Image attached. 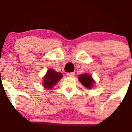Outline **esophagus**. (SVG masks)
Listing matches in <instances>:
<instances>
[{"mask_svg":"<svg viewBox=\"0 0 132 132\" xmlns=\"http://www.w3.org/2000/svg\"><path fill=\"white\" fill-rule=\"evenodd\" d=\"M67 76H69V77H73L75 76V73L74 72H71V73H67Z\"/></svg>","mask_w":132,"mask_h":132,"instance_id":"obj_1","label":"esophagus"}]
</instances>
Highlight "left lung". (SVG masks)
<instances>
[{"label": "left lung", "mask_w": 132, "mask_h": 132, "mask_svg": "<svg viewBox=\"0 0 132 132\" xmlns=\"http://www.w3.org/2000/svg\"><path fill=\"white\" fill-rule=\"evenodd\" d=\"M78 79L80 80V83H82V85L88 89H91L93 86V84L95 83L94 80L93 79L91 76L88 73L79 75Z\"/></svg>", "instance_id": "left-lung-1"}]
</instances>
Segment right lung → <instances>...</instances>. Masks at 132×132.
<instances>
[{
  "label": "right lung",
  "mask_w": 132,
  "mask_h": 132,
  "mask_svg": "<svg viewBox=\"0 0 132 132\" xmlns=\"http://www.w3.org/2000/svg\"><path fill=\"white\" fill-rule=\"evenodd\" d=\"M63 75L61 73H58L54 69H49L46 75L43 77L42 85L45 88L50 90L56 85V83L61 79Z\"/></svg>",
  "instance_id": "right-lung-1"
}]
</instances>
